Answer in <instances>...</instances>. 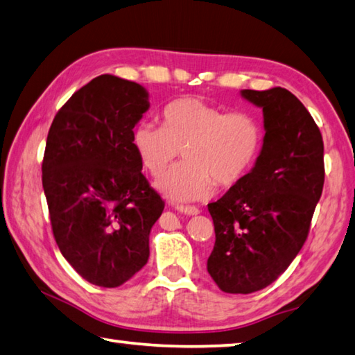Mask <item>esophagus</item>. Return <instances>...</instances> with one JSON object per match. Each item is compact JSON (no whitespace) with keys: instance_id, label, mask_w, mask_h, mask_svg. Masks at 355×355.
<instances>
[{"instance_id":"obj_1","label":"esophagus","mask_w":355,"mask_h":355,"mask_svg":"<svg viewBox=\"0 0 355 355\" xmlns=\"http://www.w3.org/2000/svg\"><path fill=\"white\" fill-rule=\"evenodd\" d=\"M177 211L182 212V214H186V216H197L200 214L198 208H196V206H177Z\"/></svg>"}]
</instances>
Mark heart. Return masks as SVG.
<instances>
[{
	"instance_id": "obj_1",
	"label": "heart",
	"mask_w": 355,
	"mask_h": 355,
	"mask_svg": "<svg viewBox=\"0 0 355 355\" xmlns=\"http://www.w3.org/2000/svg\"><path fill=\"white\" fill-rule=\"evenodd\" d=\"M132 143L152 177H161L183 152L186 163L157 182L172 202L206 200L216 183L233 186L253 167L262 146V128L248 113H227L198 98H180L161 110V127L143 122Z\"/></svg>"
}]
</instances>
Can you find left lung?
Segmentation results:
<instances>
[{"label":"left lung","instance_id":"1","mask_svg":"<svg viewBox=\"0 0 355 355\" xmlns=\"http://www.w3.org/2000/svg\"><path fill=\"white\" fill-rule=\"evenodd\" d=\"M263 114L259 157L247 175L209 203L216 243L208 273L225 293H253L287 270L307 239L324 184L323 138L286 88L241 89Z\"/></svg>","mask_w":355,"mask_h":355}]
</instances>
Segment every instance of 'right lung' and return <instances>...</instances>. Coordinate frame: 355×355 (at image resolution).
<instances>
[{
	"mask_svg": "<svg viewBox=\"0 0 355 355\" xmlns=\"http://www.w3.org/2000/svg\"><path fill=\"white\" fill-rule=\"evenodd\" d=\"M149 107L143 85L102 74L71 96L49 128L42 172L53 233L69 266L94 286L119 287L149 261L164 202L132 143Z\"/></svg>",
	"mask_w": 355,
	"mask_h": 355,
	"instance_id": "1",
	"label": "right lung"
}]
</instances>
